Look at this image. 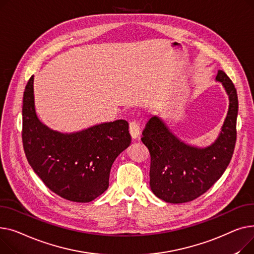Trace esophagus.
Here are the masks:
<instances>
[{
  "label": "esophagus",
  "mask_w": 254,
  "mask_h": 254,
  "mask_svg": "<svg viewBox=\"0 0 254 254\" xmlns=\"http://www.w3.org/2000/svg\"><path fill=\"white\" fill-rule=\"evenodd\" d=\"M129 132H130V135L132 137V139H136L139 137V134H140V128L137 122L135 121H132L129 124Z\"/></svg>",
  "instance_id": "34e87169"
}]
</instances>
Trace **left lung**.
I'll return each mask as SVG.
<instances>
[{
    "mask_svg": "<svg viewBox=\"0 0 254 254\" xmlns=\"http://www.w3.org/2000/svg\"><path fill=\"white\" fill-rule=\"evenodd\" d=\"M216 81L229 95V111L216 140L206 147L190 145L171 132L161 118L153 116L142 132L141 141L151 155L150 186L155 195L168 203L197 199L226 171L237 139V90L222 70Z\"/></svg>",
    "mask_w": 254,
    "mask_h": 254,
    "instance_id": "left-lung-1",
    "label": "left lung"
}]
</instances>
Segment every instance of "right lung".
Masks as SVG:
<instances>
[{
    "label": "right lung",
    "instance_id": "1",
    "mask_svg": "<svg viewBox=\"0 0 254 254\" xmlns=\"http://www.w3.org/2000/svg\"><path fill=\"white\" fill-rule=\"evenodd\" d=\"M125 120L61 133L37 117L34 76L23 93L22 143L26 159L46 187L64 199L87 203L109 188L114 161L130 145Z\"/></svg>",
    "mask_w": 254,
    "mask_h": 254
}]
</instances>
